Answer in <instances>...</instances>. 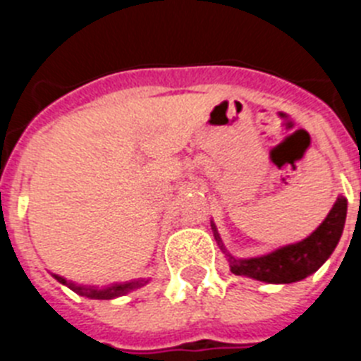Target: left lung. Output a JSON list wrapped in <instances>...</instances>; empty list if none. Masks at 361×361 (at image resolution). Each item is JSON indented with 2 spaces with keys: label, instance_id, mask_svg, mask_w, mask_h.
Wrapping results in <instances>:
<instances>
[{
  "label": "left lung",
  "instance_id": "8db88e82",
  "mask_svg": "<svg viewBox=\"0 0 361 361\" xmlns=\"http://www.w3.org/2000/svg\"><path fill=\"white\" fill-rule=\"evenodd\" d=\"M347 216V199L338 197L333 209L325 220L304 240L283 245L271 253L255 258H235L226 251L220 240L215 224H212L213 235L229 260L231 273L240 276L260 280L267 283H291L304 280L320 269L322 264L331 257L342 237Z\"/></svg>",
  "mask_w": 361,
  "mask_h": 361
}]
</instances>
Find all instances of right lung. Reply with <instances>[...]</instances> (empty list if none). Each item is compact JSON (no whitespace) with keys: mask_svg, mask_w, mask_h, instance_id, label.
<instances>
[{"mask_svg":"<svg viewBox=\"0 0 361 361\" xmlns=\"http://www.w3.org/2000/svg\"><path fill=\"white\" fill-rule=\"evenodd\" d=\"M57 282H61L63 286L72 289L73 293H78V295L86 296V298H95V300H111L117 298V296H123L126 293L133 291V289H139L142 286L148 283L146 279H135L130 280V282H117V283H110L106 288H95V286H78L72 280H66L59 275H52Z\"/></svg>","mask_w":361,"mask_h":361,"instance_id":"right-lung-1","label":"right lung"}]
</instances>
